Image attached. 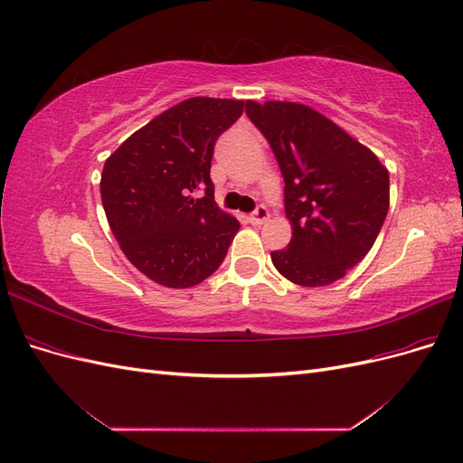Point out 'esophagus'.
I'll use <instances>...</instances> for the list:
<instances>
[{
    "mask_svg": "<svg viewBox=\"0 0 463 463\" xmlns=\"http://www.w3.org/2000/svg\"><path fill=\"white\" fill-rule=\"evenodd\" d=\"M270 218V213H269V208H266L264 204H260V206H257V210L253 214L249 216V222L253 223V226H262V223Z\"/></svg>",
    "mask_w": 463,
    "mask_h": 463,
    "instance_id": "1",
    "label": "esophagus"
}]
</instances>
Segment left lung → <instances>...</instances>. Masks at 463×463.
<instances>
[{
	"instance_id": "left-lung-1",
	"label": "left lung",
	"mask_w": 463,
	"mask_h": 463,
	"mask_svg": "<svg viewBox=\"0 0 463 463\" xmlns=\"http://www.w3.org/2000/svg\"><path fill=\"white\" fill-rule=\"evenodd\" d=\"M245 111L269 141L284 175L288 249L272 250L289 282L318 288L365 259L390 206L388 170L374 154L317 109L253 102Z\"/></svg>"
}]
</instances>
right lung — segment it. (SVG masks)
I'll return each instance as SVG.
<instances>
[{
    "instance_id": "1",
    "label": "right lung",
    "mask_w": 463,
    "mask_h": 463,
    "mask_svg": "<svg viewBox=\"0 0 463 463\" xmlns=\"http://www.w3.org/2000/svg\"><path fill=\"white\" fill-rule=\"evenodd\" d=\"M243 106L189 98L135 131L104 164L100 193L109 228L125 257L156 284L197 286L226 259L240 222L216 204L210 162Z\"/></svg>"
}]
</instances>
